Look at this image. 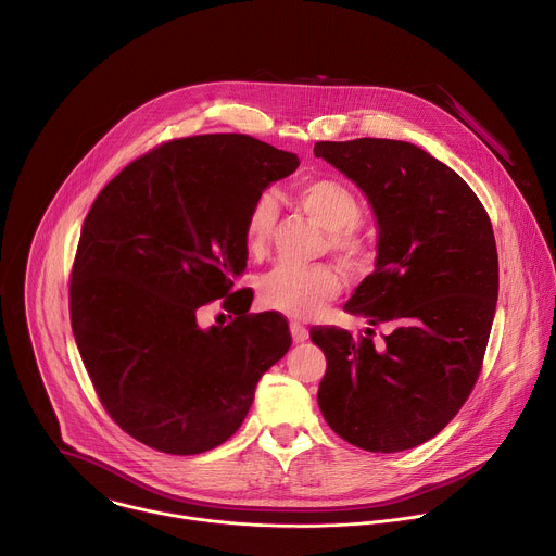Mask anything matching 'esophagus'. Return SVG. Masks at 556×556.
I'll list each match as a JSON object with an SVG mask.
<instances>
[{"instance_id":"34e87169","label":"esophagus","mask_w":556,"mask_h":556,"mask_svg":"<svg viewBox=\"0 0 556 556\" xmlns=\"http://www.w3.org/2000/svg\"><path fill=\"white\" fill-rule=\"evenodd\" d=\"M290 333H292L294 342H305L309 338L307 327H303L301 323H290Z\"/></svg>"}]
</instances>
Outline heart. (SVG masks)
I'll return each instance as SVG.
<instances>
[{"mask_svg":"<svg viewBox=\"0 0 556 556\" xmlns=\"http://www.w3.org/2000/svg\"><path fill=\"white\" fill-rule=\"evenodd\" d=\"M296 205L327 231V247L333 257L351 270L371 264L374 242L359 231L364 205L359 197L338 178L318 176L301 182L294 190ZM277 223V205L270 197H257L244 218V247L253 257L268 249ZM340 292V277L329 266H288L279 264L257 281L260 301L275 312L292 318H312L325 303Z\"/></svg>","mask_w":556,"mask_h":556,"instance_id":"b5f03b06","label":"heart"}]
</instances>
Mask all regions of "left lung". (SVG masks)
Here are the masks:
<instances>
[{
	"label": "left lung",
	"instance_id": "1",
	"mask_svg": "<svg viewBox=\"0 0 556 556\" xmlns=\"http://www.w3.org/2000/svg\"><path fill=\"white\" fill-rule=\"evenodd\" d=\"M374 205L376 270L344 312L359 336L309 329L327 357L318 408L329 428L366 452H404L437 437L471 395L497 301V249L480 199L445 163L408 141H316ZM390 331L375 338L374 326Z\"/></svg>",
	"mask_w": 556,
	"mask_h": 556
}]
</instances>
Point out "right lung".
I'll return each mask as SVG.
<instances>
[{
	"label": "right lung",
	"instance_id": "add662e5",
	"mask_svg": "<svg viewBox=\"0 0 556 556\" xmlns=\"http://www.w3.org/2000/svg\"><path fill=\"white\" fill-rule=\"evenodd\" d=\"M299 159L251 135L159 143L93 201L80 231L70 318L96 395L139 443L174 456L223 445L292 336L275 312L249 314L244 218ZM212 302L235 318L210 330ZM225 316V314H220Z\"/></svg>",
	"mask_w": 556,
	"mask_h": 556
}]
</instances>
